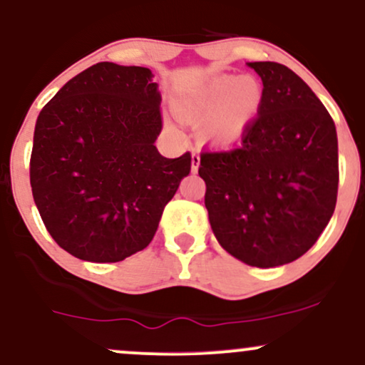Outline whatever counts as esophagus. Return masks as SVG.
I'll list each match as a JSON object with an SVG mask.
<instances>
[{
    "label": "esophagus",
    "instance_id": "1",
    "mask_svg": "<svg viewBox=\"0 0 365 365\" xmlns=\"http://www.w3.org/2000/svg\"><path fill=\"white\" fill-rule=\"evenodd\" d=\"M199 163H200V158H199V154L197 153H194L192 154V171H197V168H199Z\"/></svg>",
    "mask_w": 365,
    "mask_h": 365
}]
</instances>
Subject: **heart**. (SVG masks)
Wrapping results in <instances>:
<instances>
[{
    "instance_id": "heart-1",
    "label": "heart",
    "mask_w": 365,
    "mask_h": 365,
    "mask_svg": "<svg viewBox=\"0 0 365 365\" xmlns=\"http://www.w3.org/2000/svg\"><path fill=\"white\" fill-rule=\"evenodd\" d=\"M262 99V87L254 75H217L177 101L183 120L204 121L207 140L230 145L244 135Z\"/></svg>"
}]
</instances>
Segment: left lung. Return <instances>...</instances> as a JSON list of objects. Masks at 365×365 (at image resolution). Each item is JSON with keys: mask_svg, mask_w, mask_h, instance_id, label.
<instances>
[{"mask_svg": "<svg viewBox=\"0 0 365 365\" xmlns=\"http://www.w3.org/2000/svg\"><path fill=\"white\" fill-rule=\"evenodd\" d=\"M262 81L257 116L240 144L200 153L199 175L215 237L255 267L307 252L329 223L338 194L334 121L288 66L247 63Z\"/></svg>", "mask_w": 365, "mask_h": 365, "instance_id": "1", "label": "left lung"}]
</instances>
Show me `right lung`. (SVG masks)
Segmentation results:
<instances>
[{"instance_id": "right-lung-1", "label": "right lung", "mask_w": 365, "mask_h": 365, "mask_svg": "<svg viewBox=\"0 0 365 365\" xmlns=\"http://www.w3.org/2000/svg\"><path fill=\"white\" fill-rule=\"evenodd\" d=\"M144 66L96 63L68 81L36 121L34 202L53 240L91 262L145 249L165 206L190 173L192 156L168 159L161 94Z\"/></svg>"}]
</instances>
